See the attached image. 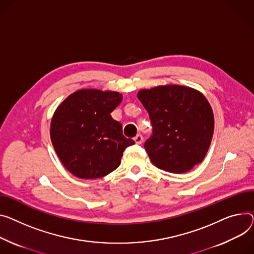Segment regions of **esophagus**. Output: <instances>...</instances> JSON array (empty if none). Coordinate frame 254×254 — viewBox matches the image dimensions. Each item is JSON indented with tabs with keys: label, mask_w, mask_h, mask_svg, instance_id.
Listing matches in <instances>:
<instances>
[{
	"label": "esophagus",
	"mask_w": 254,
	"mask_h": 254,
	"mask_svg": "<svg viewBox=\"0 0 254 254\" xmlns=\"http://www.w3.org/2000/svg\"><path fill=\"white\" fill-rule=\"evenodd\" d=\"M133 141L136 142V144H138V145H139V144H142V142H143V136H142V134H137V136L133 138Z\"/></svg>",
	"instance_id": "34e87169"
}]
</instances>
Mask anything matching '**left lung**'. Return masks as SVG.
Here are the masks:
<instances>
[{"instance_id":"8db88e82","label":"left lung","mask_w":254,"mask_h":254,"mask_svg":"<svg viewBox=\"0 0 254 254\" xmlns=\"http://www.w3.org/2000/svg\"><path fill=\"white\" fill-rule=\"evenodd\" d=\"M138 98L153 127L144 145L152 163L165 172L182 174L204 159L214 118L203 95L189 87L168 84L141 90Z\"/></svg>"}]
</instances>
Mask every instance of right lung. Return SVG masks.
I'll return each instance as SVG.
<instances>
[{
    "label": "right lung",
    "mask_w": 254,
    "mask_h": 254,
    "mask_svg": "<svg viewBox=\"0 0 254 254\" xmlns=\"http://www.w3.org/2000/svg\"><path fill=\"white\" fill-rule=\"evenodd\" d=\"M123 95L79 90L57 107L51 122V140L62 164L79 179H98L120 166L124 151L134 144L111 112Z\"/></svg>",
    "instance_id": "obj_1"
}]
</instances>
